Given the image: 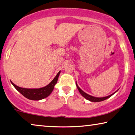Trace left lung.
Returning <instances> with one entry per match:
<instances>
[{"instance_id": "1", "label": "left lung", "mask_w": 135, "mask_h": 135, "mask_svg": "<svg viewBox=\"0 0 135 135\" xmlns=\"http://www.w3.org/2000/svg\"><path fill=\"white\" fill-rule=\"evenodd\" d=\"M76 86H77V88L78 90H79V91L80 92V93L81 94V95L83 96L86 99H87L88 100H90V101H91V102H100V101H102V100H104L107 99H108V98H109L110 97H111V96L113 95V94L115 93V92H114V93H113L112 94H110V95L108 96H106V97H103V98H96V97H94V96H90L89 94H87L85 92L82 91V90L80 89V88L78 87V85H77V84L76 83Z\"/></svg>"}]
</instances>
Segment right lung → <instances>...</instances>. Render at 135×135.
<instances>
[{"instance_id":"right-lung-1","label":"right lung","mask_w":135,"mask_h":135,"mask_svg":"<svg viewBox=\"0 0 135 135\" xmlns=\"http://www.w3.org/2000/svg\"><path fill=\"white\" fill-rule=\"evenodd\" d=\"M61 73V71L57 74L53 80L45 87L40 88H25L19 87L11 82L13 85L18 91L20 92L23 96L30 100H39L48 97L54 89L55 84L57 83L58 78Z\"/></svg>"}]
</instances>
